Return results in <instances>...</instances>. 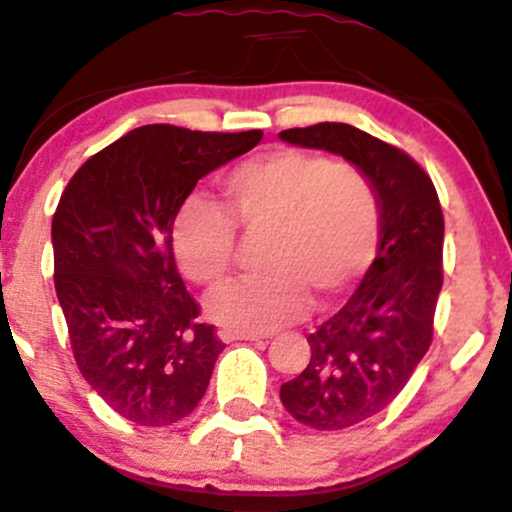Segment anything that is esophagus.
Here are the masks:
<instances>
[{
    "label": "esophagus",
    "mask_w": 512,
    "mask_h": 512,
    "mask_svg": "<svg viewBox=\"0 0 512 512\" xmlns=\"http://www.w3.org/2000/svg\"><path fill=\"white\" fill-rule=\"evenodd\" d=\"M218 338L223 343H233V341H260L262 336L257 333H235V331H218Z\"/></svg>",
    "instance_id": "esophagus-1"
}]
</instances>
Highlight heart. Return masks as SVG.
Instances as JSON below:
<instances>
[{
    "instance_id": "obj_1",
    "label": "heart",
    "mask_w": 512,
    "mask_h": 512,
    "mask_svg": "<svg viewBox=\"0 0 512 512\" xmlns=\"http://www.w3.org/2000/svg\"><path fill=\"white\" fill-rule=\"evenodd\" d=\"M223 208L188 198L174 218V255L196 284L230 272L238 228L265 235V274L220 284L208 316L228 331L265 333L292 324L309 294L328 304L360 277L378 252L380 208L373 186L353 166L321 154L277 147L242 161L223 179Z\"/></svg>"
}]
</instances>
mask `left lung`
Segmentation results:
<instances>
[{
    "label": "left lung",
    "mask_w": 512,
    "mask_h": 512,
    "mask_svg": "<svg viewBox=\"0 0 512 512\" xmlns=\"http://www.w3.org/2000/svg\"><path fill=\"white\" fill-rule=\"evenodd\" d=\"M279 137L351 161L380 208L378 255L363 282L311 336V358L279 397L294 419L338 432L385 410L432 346L441 292L444 215L437 188L402 149L343 122L284 129Z\"/></svg>",
    "instance_id": "obj_1"
}]
</instances>
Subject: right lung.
Segmentation results:
<instances>
[{"mask_svg": "<svg viewBox=\"0 0 512 512\" xmlns=\"http://www.w3.org/2000/svg\"><path fill=\"white\" fill-rule=\"evenodd\" d=\"M260 139L262 129L137 127L85 161L58 201L53 282L75 363L129 422L174 424L206 395L225 346L198 321L171 230L198 181Z\"/></svg>", "mask_w": 512, "mask_h": 512, "instance_id": "right-lung-1", "label": "right lung"}]
</instances>
